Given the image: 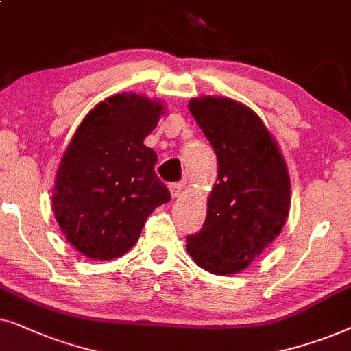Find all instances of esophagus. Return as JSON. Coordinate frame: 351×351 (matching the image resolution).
<instances>
[{
  "mask_svg": "<svg viewBox=\"0 0 351 351\" xmlns=\"http://www.w3.org/2000/svg\"><path fill=\"white\" fill-rule=\"evenodd\" d=\"M181 191H183V183H171L170 184V193H171V197H180Z\"/></svg>",
  "mask_w": 351,
  "mask_h": 351,
  "instance_id": "obj_1",
  "label": "esophagus"
}]
</instances>
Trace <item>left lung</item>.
<instances>
[{"instance_id":"obj_1","label":"left lung","mask_w":351,"mask_h":351,"mask_svg":"<svg viewBox=\"0 0 351 351\" xmlns=\"http://www.w3.org/2000/svg\"><path fill=\"white\" fill-rule=\"evenodd\" d=\"M189 110L217 154L218 183L208 197L204 226L186 237V249L205 271L239 273L286 223L287 167L260 117L241 102L197 97Z\"/></svg>"}]
</instances>
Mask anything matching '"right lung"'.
I'll return each instance as SVG.
<instances>
[{
    "label": "right lung",
    "instance_id": "right-lung-1",
    "mask_svg": "<svg viewBox=\"0 0 351 351\" xmlns=\"http://www.w3.org/2000/svg\"><path fill=\"white\" fill-rule=\"evenodd\" d=\"M163 106L138 95L99 102L60 160L53 210L70 244L88 258H119L170 191L157 176V154L144 146Z\"/></svg>",
    "mask_w": 351,
    "mask_h": 351
}]
</instances>
